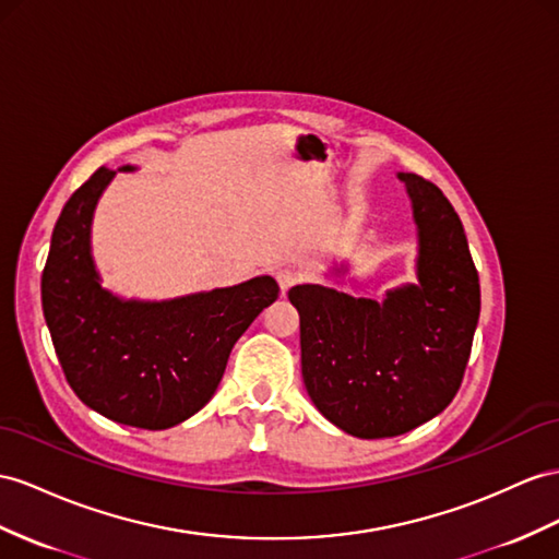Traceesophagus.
<instances>
[{
	"label": "esophagus",
	"instance_id": "1",
	"mask_svg": "<svg viewBox=\"0 0 559 559\" xmlns=\"http://www.w3.org/2000/svg\"><path fill=\"white\" fill-rule=\"evenodd\" d=\"M276 281H278L281 293L285 295V293H288V290L293 288V285L297 283V274H295L293 269H278V271H276Z\"/></svg>",
	"mask_w": 559,
	"mask_h": 559
}]
</instances>
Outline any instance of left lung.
<instances>
[{
    "mask_svg": "<svg viewBox=\"0 0 559 559\" xmlns=\"http://www.w3.org/2000/svg\"><path fill=\"white\" fill-rule=\"evenodd\" d=\"M418 231L416 283L382 302L321 283L290 288L305 388L323 418L359 439L406 435L461 388L479 321V276L455 210L432 181L399 171ZM349 264L328 271L342 278Z\"/></svg>",
    "mask_w": 559,
    "mask_h": 559,
    "instance_id": "8db88e82",
    "label": "left lung"
}]
</instances>
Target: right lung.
I'll use <instances>...</instances> for the list:
<instances>
[{
  "label": "right lung",
  "mask_w": 559,
  "mask_h": 559,
  "mask_svg": "<svg viewBox=\"0 0 559 559\" xmlns=\"http://www.w3.org/2000/svg\"><path fill=\"white\" fill-rule=\"evenodd\" d=\"M134 169H96L70 195L51 234L41 309L82 404L122 425L167 429L195 416L217 392L228 354L276 302L278 283L254 276L171 299H127L104 288L92 254L94 210L112 177Z\"/></svg>",
  "instance_id": "add662e5"
}]
</instances>
